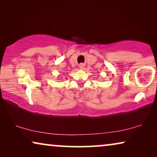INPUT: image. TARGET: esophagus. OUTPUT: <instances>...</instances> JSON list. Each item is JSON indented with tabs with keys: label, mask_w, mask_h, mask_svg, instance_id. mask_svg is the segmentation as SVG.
<instances>
[{
	"label": "esophagus",
	"mask_w": 157,
	"mask_h": 157,
	"mask_svg": "<svg viewBox=\"0 0 157 157\" xmlns=\"http://www.w3.org/2000/svg\"><path fill=\"white\" fill-rule=\"evenodd\" d=\"M83 68H84V64L81 63L80 65H79V68H80V69H83Z\"/></svg>",
	"instance_id": "34e87169"
}]
</instances>
